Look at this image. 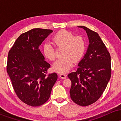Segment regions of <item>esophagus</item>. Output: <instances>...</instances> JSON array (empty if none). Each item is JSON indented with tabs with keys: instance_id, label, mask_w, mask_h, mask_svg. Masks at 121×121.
Returning a JSON list of instances; mask_svg holds the SVG:
<instances>
[{
	"instance_id": "obj_1",
	"label": "esophagus",
	"mask_w": 121,
	"mask_h": 121,
	"mask_svg": "<svg viewBox=\"0 0 121 121\" xmlns=\"http://www.w3.org/2000/svg\"><path fill=\"white\" fill-rule=\"evenodd\" d=\"M59 76L62 79H65L66 78V75L65 74H64V73H60Z\"/></svg>"
}]
</instances>
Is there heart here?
<instances>
[{
	"instance_id": "1",
	"label": "heart",
	"mask_w": 121,
	"mask_h": 121,
	"mask_svg": "<svg viewBox=\"0 0 121 121\" xmlns=\"http://www.w3.org/2000/svg\"><path fill=\"white\" fill-rule=\"evenodd\" d=\"M52 43L57 48H63L62 58L57 59L53 63V69L59 73H66L73 66L74 61L77 62L84 56L86 49L85 40L82 36H74L66 30L59 31L52 37ZM44 55L47 59L53 60L55 59L54 47L49 43L44 44Z\"/></svg>"
}]
</instances>
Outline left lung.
<instances>
[{
  "label": "left lung",
  "mask_w": 121,
  "mask_h": 121,
  "mask_svg": "<svg viewBox=\"0 0 121 121\" xmlns=\"http://www.w3.org/2000/svg\"><path fill=\"white\" fill-rule=\"evenodd\" d=\"M89 39L86 52L77 71L68 75L72 82L70 98L80 106L94 103L101 96L111 77V57L99 35L84 26Z\"/></svg>",
  "instance_id": "8db88e82"
}]
</instances>
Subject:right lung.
<instances>
[{"label":"right lung","mask_w":121,"mask_h":121,"mask_svg":"<svg viewBox=\"0 0 121 121\" xmlns=\"http://www.w3.org/2000/svg\"><path fill=\"white\" fill-rule=\"evenodd\" d=\"M52 30L34 28L22 34L9 51L7 71L12 86L21 101L39 106L49 98L57 79L56 73L46 76L51 65L39 50Z\"/></svg>","instance_id":"right-lung-1"}]
</instances>
